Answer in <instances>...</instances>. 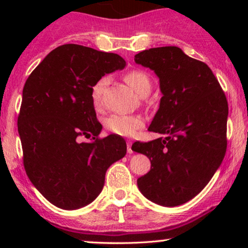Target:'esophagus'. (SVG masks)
<instances>
[{
  "instance_id": "34e87169",
  "label": "esophagus",
  "mask_w": 248,
  "mask_h": 248,
  "mask_svg": "<svg viewBox=\"0 0 248 248\" xmlns=\"http://www.w3.org/2000/svg\"><path fill=\"white\" fill-rule=\"evenodd\" d=\"M127 153L129 154H133V149H132V142H127Z\"/></svg>"
}]
</instances>
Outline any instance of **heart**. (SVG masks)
I'll use <instances>...</instances> for the list:
<instances>
[{
    "mask_svg": "<svg viewBox=\"0 0 248 248\" xmlns=\"http://www.w3.org/2000/svg\"><path fill=\"white\" fill-rule=\"evenodd\" d=\"M126 84L129 86L136 94L140 95L144 90L150 88V80L146 73L142 71H130L124 77ZM107 84V77H102L93 85L91 91V98L94 107L101 106V95L104 87ZM144 126V120L140 115H124V114H113L105 120V127L110 133L116 134L119 136L130 138L135 135L139 129Z\"/></svg>",
    "mask_w": 248,
    "mask_h": 248,
    "instance_id": "obj_1",
    "label": "heart"
}]
</instances>
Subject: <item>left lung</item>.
<instances>
[{"label": "left lung", "mask_w": 248, "mask_h": 248, "mask_svg": "<svg viewBox=\"0 0 248 248\" xmlns=\"http://www.w3.org/2000/svg\"><path fill=\"white\" fill-rule=\"evenodd\" d=\"M134 61L158 77L160 108L148 130L166 135L132 146L152 164L138 179L139 190L158 205H182L205 187L224 160L226 96L205 62L177 46L144 50Z\"/></svg>", "instance_id": "8db88e82"}]
</instances>
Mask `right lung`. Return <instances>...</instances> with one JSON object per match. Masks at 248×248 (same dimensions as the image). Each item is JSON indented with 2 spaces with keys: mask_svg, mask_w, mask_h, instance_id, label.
<instances>
[{
  "mask_svg": "<svg viewBox=\"0 0 248 248\" xmlns=\"http://www.w3.org/2000/svg\"><path fill=\"white\" fill-rule=\"evenodd\" d=\"M126 66L121 56L77 44L56 47L25 81L18 115L24 168L51 204L77 210L98 197L107 169L127 152L122 138L95 139L91 91L101 77ZM90 142H79V136Z\"/></svg>",
  "mask_w": 248,
  "mask_h": 248,
  "instance_id": "right-lung-1",
  "label": "right lung"
}]
</instances>
